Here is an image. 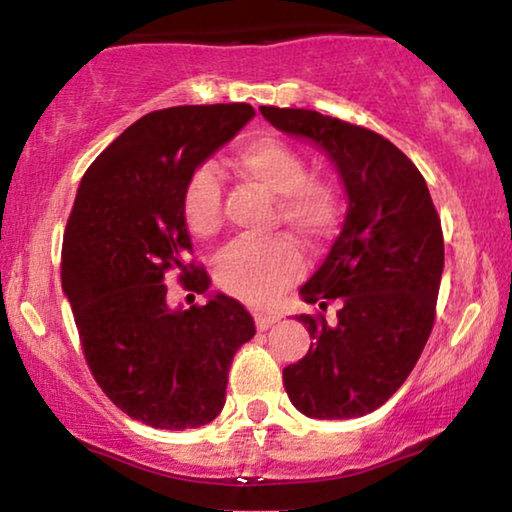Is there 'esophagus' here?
Returning <instances> with one entry per match:
<instances>
[{
  "instance_id": "1",
  "label": "esophagus",
  "mask_w": 512,
  "mask_h": 512,
  "mask_svg": "<svg viewBox=\"0 0 512 512\" xmlns=\"http://www.w3.org/2000/svg\"><path fill=\"white\" fill-rule=\"evenodd\" d=\"M278 318H281V316H276V313L257 311V313H255V325H257V330H269L271 325L278 323Z\"/></svg>"
}]
</instances>
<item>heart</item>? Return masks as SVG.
Here are the masks:
<instances>
[{"mask_svg":"<svg viewBox=\"0 0 512 512\" xmlns=\"http://www.w3.org/2000/svg\"><path fill=\"white\" fill-rule=\"evenodd\" d=\"M248 185L274 196V224H285L309 243L323 241L339 222V192L327 177L309 175L304 154L278 138H255L231 156ZM182 215L192 234L215 236L222 229V185L210 166L196 168L182 194ZM304 271L302 252L290 238L236 241L217 257L215 281L231 297L269 304Z\"/></svg>","mask_w":512,"mask_h":512,"instance_id":"heart-1","label":"heart"}]
</instances>
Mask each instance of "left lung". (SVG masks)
I'll return each mask as SVG.
<instances>
[{"mask_svg": "<svg viewBox=\"0 0 512 512\" xmlns=\"http://www.w3.org/2000/svg\"><path fill=\"white\" fill-rule=\"evenodd\" d=\"M278 131L311 140L342 177L349 210L330 255L306 281L299 320L309 353L283 370L290 403L311 419L365 417L405 384L435 323L445 243L424 175L384 135L313 109L260 107Z\"/></svg>", "mask_w": 512, "mask_h": 512, "instance_id": "1", "label": "left lung"}]
</instances>
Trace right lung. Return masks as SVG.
Returning a JSON list of instances; mask_svg holds the SVG:
<instances>
[{"label": "right lung", "instance_id": "right-lung-1", "mask_svg": "<svg viewBox=\"0 0 512 512\" xmlns=\"http://www.w3.org/2000/svg\"><path fill=\"white\" fill-rule=\"evenodd\" d=\"M252 117L245 102L145 114L91 163L67 220L60 281L88 370L121 412L152 428L210 424L234 353L255 337V320L227 295L177 311L166 302L173 269L185 290H208L206 269L187 262L182 194Z\"/></svg>", "mask_w": 512, "mask_h": 512}]
</instances>
